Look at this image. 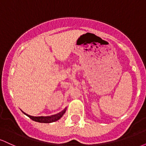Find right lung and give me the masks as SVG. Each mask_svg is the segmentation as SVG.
Masks as SVG:
<instances>
[{
    "label": "right lung",
    "instance_id": "obj_1",
    "mask_svg": "<svg viewBox=\"0 0 146 146\" xmlns=\"http://www.w3.org/2000/svg\"><path fill=\"white\" fill-rule=\"evenodd\" d=\"M66 111V108L64 110H62V112H60V113L57 114V115H51V116H48V117H33V116H30V115H27V114L25 113V115H26L27 116H28L30 119L33 120V121H37V122H40V123H51V122L56 121L57 120H58L59 119L61 118L62 117V115H64V113H65Z\"/></svg>",
    "mask_w": 146,
    "mask_h": 146
}]
</instances>
